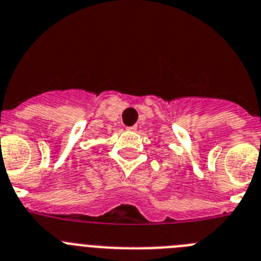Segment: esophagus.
<instances>
[{
    "label": "esophagus",
    "instance_id": "obj_1",
    "mask_svg": "<svg viewBox=\"0 0 261 261\" xmlns=\"http://www.w3.org/2000/svg\"><path fill=\"white\" fill-rule=\"evenodd\" d=\"M127 128V130H130V131H133V130H135V126H130V127H126Z\"/></svg>",
    "mask_w": 261,
    "mask_h": 261
}]
</instances>
